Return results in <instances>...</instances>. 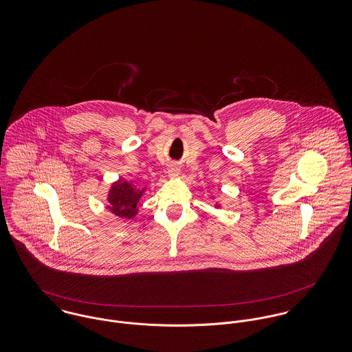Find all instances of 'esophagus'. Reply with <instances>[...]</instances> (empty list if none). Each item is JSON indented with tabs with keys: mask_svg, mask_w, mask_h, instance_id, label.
Instances as JSON below:
<instances>
[{
	"mask_svg": "<svg viewBox=\"0 0 352 352\" xmlns=\"http://www.w3.org/2000/svg\"><path fill=\"white\" fill-rule=\"evenodd\" d=\"M168 173H169V176H177L179 173H180V168L177 166V165H175V164H172V165H169V168H168Z\"/></svg>",
	"mask_w": 352,
	"mask_h": 352,
	"instance_id": "esophagus-1",
	"label": "esophagus"
}]
</instances>
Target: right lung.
I'll use <instances>...</instances> for the list:
<instances>
[{
	"label": "right lung",
	"mask_w": 352,
	"mask_h": 352,
	"mask_svg": "<svg viewBox=\"0 0 352 352\" xmlns=\"http://www.w3.org/2000/svg\"><path fill=\"white\" fill-rule=\"evenodd\" d=\"M144 190H138L135 186L127 182H119L112 186L108 201L109 210L122 218H133L137 214V204L142 197Z\"/></svg>",
	"instance_id": "obj_1"
}]
</instances>
